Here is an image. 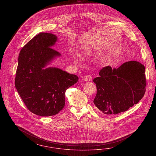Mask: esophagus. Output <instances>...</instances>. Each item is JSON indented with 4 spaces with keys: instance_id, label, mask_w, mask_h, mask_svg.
Returning <instances> with one entry per match:
<instances>
[{
    "instance_id": "obj_1",
    "label": "esophagus",
    "mask_w": 156,
    "mask_h": 156,
    "mask_svg": "<svg viewBox=\"0 0 156 156\" xmlns=\"http://www.w3.org/2000/svg\"><path fill=\"white\" fill-rule=\"evenodd\" d=\"M84 80L85 81H91V80H92V76H90V75H87V76H85V78H84Z\"/></svg>"
}]
</instances>
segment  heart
Segmentation results:
<instances>
[{
  "label": "heart",
  "mask_w": 156,
  "mask_h": 156,
  "mask_svg": "<svg viewBox=\"0 0 156 156\" xmlns=\"http://www.w3.org/2000/svg\"><path fill=\"white\" fill-rule=\"evenodd\" d=\"M74 61H75V59H74Z\"/></svg>",
  "instance_id": "obj_1"
}]
</instances>
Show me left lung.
Returning a JSON list of instances; mask_svg holds the SVG:
<instances>
[{
    "instance_id": "8db88e82",
    "label": "left lung",
    "mask_w": 156,
    "mask_h": 156,
    "mask_svg": "<svg viewBox=\"0 0 156 156\" xmlns=\"http://www.w3.org/2000/svg\"><path fill=\"white\" fill-rule=\"evenodd\" d=\"M93 80L97 108L107 115L128 110L142 98L145 93V66L134 61L126 62L117 69L106 66Z\"/></svg>"
}]
</instances>
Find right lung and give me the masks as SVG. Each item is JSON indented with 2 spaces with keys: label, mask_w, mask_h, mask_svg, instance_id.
Masks as SVG:
<instances>
[{
  "label": "right lung",
  "mask_w": 156,
  "mask_h": 156,
  "mask_svg": "<svg viewBox=\"0 0 156 156\" xmlns=\"http://www.w3.org/2000/svg\"><path fill=\"white\" fill-rule=\"evenodd\" d=\"M58 38L41 33L30 40L19 53L15 85L27 109L39 116L58 113L65 105L66 90L78 77L57 67H46L61 54L52 47Z\"/></svg>",
  "instance_id": "right-lung-1"
}]
</instances>
